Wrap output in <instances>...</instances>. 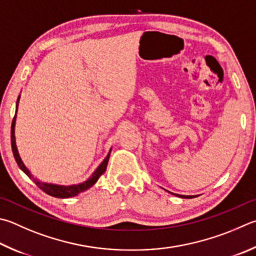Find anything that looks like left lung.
Listing matches in <instances>:
<instances>
[{"instance_id": "obj_1", "label": "left lung", "mask_w": 256, "mask_h": 256, "mask_svg": "<svg viewBox=\"0 0 256 256\" xmlns=\"http://www.w3.org/2000/svg\"><path fill=\"white\" fill-rule=\"evenodd\" d=\"M166 192H168V190H166ZM170 194H172V192H170ZM174 194V196H176V197H180V198H194V197H196V196H186V194Z\"/></svg>"}]
</instances>
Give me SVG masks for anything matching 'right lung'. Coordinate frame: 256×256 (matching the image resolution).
Masks as SVG:
<instances>
[{
    "instance_id": "obj_1",
    "label": "right lung",
    "mask_w": 256,
    "mask_h": 256,
    "mask_svg": "<svg viewBox=\"0 0 256 256\" xmlns=\"http://www.w3.org/2000/svg\"><path fill=\"white\" fill-rule=\"evenodd\" d=\"M18 100H20V95L18 97V100H16V115H14V118L12 120V125H11V146H12V151H13V156H14V159L16 161V164L18 166V168H20L23 172H24L29 178L34 181V182L38 186V187L44 192L46 194H50V196L52 197H57V198H70L74 196H77L78 194H80L82 192H85V190L90 189V187H92L96 182L97 180L100 179V176L105 172L106 170V166H108V159H110V151H112V148H110L108 154L106 156L105 159L103 160V162L98 166V168H97L92 174L88 178L86 181H84L82 184H70V186H62V184H48V182H42V181L38 180L36 178H34V174L30 172V170L26 168V164H23V161L21 159L20 154H18V148H16V136H14V132H16V112H18Z\"/></svg>"
}]
</instances>
